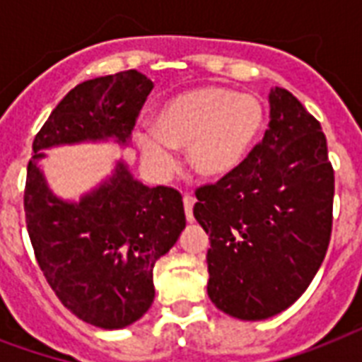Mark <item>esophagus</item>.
<instances>
[{
    "label": "esophagus",
    "instance_id": "esophagus-1",
    "mask_svg": "<svg viewBox=\"0 0 362 362\" xmlns=\"http://www.w3.org/2000/svg\"><path fill=\"white\" fill-rule=\"evenodd\" d=\"M196 204V198L194 196H185L183 198V206H185V215H187V221L189 223H192L194 221V213H192V207H194Z\"/></svg>",
    "mask_w": 362,
    "mask_h": 362
}]
</instances>
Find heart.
Instances as JSON below:
<instances>
[{
	"label": "heart",
	"instance_id": "heart-1",
	"mask_svg": "<svg viewBox=\"0 0 362 362\" xmlns=\"http://www.w3.org/2000/svg\"><path fill=\"white\" fill-rule=\"evenodd\" d=\"M264 128V107L253 94L219 85L200 86L168 100L153 117V132H137L145 160L172 166L175 149H187L190 170L206 179L232 173Z\"/></svg>",
	"mask_w": 362,
	"mask_h": 362
}]
</instances>
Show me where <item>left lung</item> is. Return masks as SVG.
<instances>
[{
	"label": "left lung",
	"instance_id": "obj_1",
	"mask_svg": "<svg viewBox=\"0 0 362 362\" xmlns=\"http://www.w3.org/2000/svg\"><path fill=\"white\" fill-rule=\"evenodd\" d=\"M270 117L262 141L234 172L196 189L194 217L211 240L207 295L245 321L300 298L332 232L334 170L319 120L277 86Z\"/></svg>",
	"mask_w": 362,
	"mask_h": 362
}]
</instances>
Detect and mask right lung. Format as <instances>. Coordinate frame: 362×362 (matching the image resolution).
Returning <instances> with one entry per match:
<instances>
[{"label":"right lung","instance_id":"add662e5","mask_svg":"<svg viewBox=\"0 0 362 362\" xmlns=\"http://www.w3.org/2000/svg\"><path fill=\"white\" fill-rule=\"evenodd\" d=\"M153 86L136 69L77 85L41 126L28 162L24 213L39 268L62 304L100 329L128 327L151 308L153 268L187 225L183 196L143 187L119 162L79 204L58 200L37 168L39 151L107 137L126 143Z\"/></svg>","mask_w":362,"mask_h":362}]
</instances>
